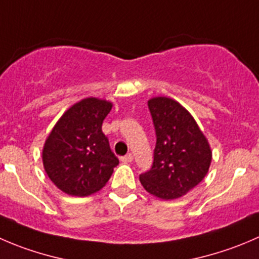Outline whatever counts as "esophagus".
Wrapping results in <instances>:
<instances>
[{"instance_id":"obj_1","label":"esophagus","mask_w":259,"mask_h":259,"mask_svg":"<svg viewBox=\"0 0 259 259\" xmlns=\"http://www.w3.org/2000/svg\"><path fill=\"white\" fill-rule=\"evenodd\" d=\"M133 159H134V157H133V154H126V155H124V157H121V162H124V163H132L133 162Z\"/></svg>"}]
</instances>
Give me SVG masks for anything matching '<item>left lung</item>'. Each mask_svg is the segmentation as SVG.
<instances>
[{
    "label": "left lung",
    "mask_w": 259,
    "mask_h": 259,
    "mask_svg": "<svg viewBox=\"0 0 259 259\" xmlns=\"http://www.w3.org/2000/svg\"><path fill=\"white\" fill-rule=\"evenodd\" d=\"M157 143L152 168L139 176L143 187L162 200L183 196L209 170L211 149L190 112L168 97L148 101Z\"/></svg>",
    "instance_id": "8db88e82"
}]
</instances>
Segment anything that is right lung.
Instances as JSON below:
<instances>
[{"instance_id": "right-lung-1", "label": "right lung", "mask_w": 259, "mask_h": 259, "mask_svg": "<svg viewBox=\"0 0 259 259\" xmlns=\"http://www.w3.org/2000/svg\"><path fill=\"white\" fill-rule=\"evenodd\" d=\"M112 104L89 97L74 104L58 120L42 149V164L52 182L71 196L101 190L119 159L102 133Z\"/></svg>"}]
</instances>
